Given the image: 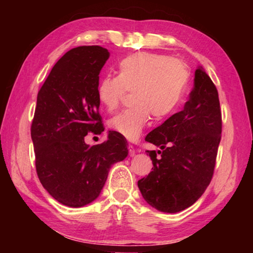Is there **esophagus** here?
<instances>
[{
  "instance_id": "1",
  "label": "esophagus",
  "mask_w": 253,
  "mask_h": 253,
  "mask_svg": "<svg viewBox=\"0 0 253 253\" xmlns=\"http://www.w3.org/2000/svg\"><path fill=\"white\" fill-rule=\"evenodd\" d=\"M128 151H129V156H130V157L135 156L136 149L134 148V146H132V145H128Z\"/></svg>"
}]
</instances>
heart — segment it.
Instances as JSON below:
<instances>
[{
    "instance_id": "heart-1",
    "label": "heart",
    "mask_w": 253,
    "mask_h": 253,
    "mask_svg": "<svg viewBox=\"0 0 253 253\" xmlns=\"http://www.w3.org/2000/svg\"><path fill=\"white\" fill-rule=\"evenodd\" d=\"M188 83L186 67L177 59L147 52L122 59L117 77L107 76L97 84L99 104L111 113L116 110L126 91H132L130 108L109 121V127L126 138L139 137L151 118L156 121L169 116L177 108Z\"/></svg>"
}]
</instances>
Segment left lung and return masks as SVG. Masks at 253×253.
Wrapping results in <instances>:
<instances>
[{
  "instance_id": "obj_1",
  "label": "left lung",
  "mask_w": 253,
  "mask_h": 253,
  "mask_svg": "<svg viewBox=\"0 0 253 253\" xmlns=\"http://www.w3.org/2000/svg\"><path fill=\"white\" fill-rule=\"evenodd\" d=\"M221 131L219 93L203 68L198 67L183 110L145 138L161 151H146L154 168L137 183L144 200L165 213H176L194 204L212 179Z\"/></svg>"
}]
</instances>
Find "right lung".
I'll return each mask as SVG.
<instances>
[{"mask_svg":"<svg viewBox=\"0 0 253 253\" xmlns=\"http://www.w3.org/2000/svg\"><path fill=\"white\" fill-rule=\"evenodd\" d=\"M109 58L99 45L74 48L59 59L38 92L31 138L40 182L59 203L84 207L99 196L111 165L128 155L127 140L109 131L106 142L84 143L104 131L96 88Z\"/></svg>","mask_w":253,"mask_h":253,"instance_id":"obj_1","label":"right lung"}]
</instances>
